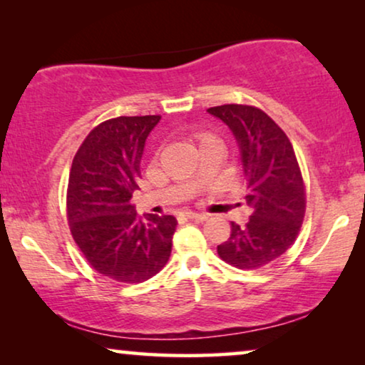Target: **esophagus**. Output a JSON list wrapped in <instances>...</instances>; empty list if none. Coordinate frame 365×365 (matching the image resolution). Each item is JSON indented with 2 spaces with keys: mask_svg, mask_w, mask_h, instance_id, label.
<instances>
[{
  "mask_svg": "<svg viewBox=\"0 0 365 365\" xmlns=\"http://www.w3.org/2000/svg\"><path fill=\"white\" fill-rule=\"evenodd\" d=\"M184 216H186L187 219H197V221H204V219H207V214L194 212V211H186L184 212Z\"/></svg>",
  "mask_w": 365,
  "mask_h": 365,
  "instance_id": "1",
  "label": "esophagus"
}]
</instances>
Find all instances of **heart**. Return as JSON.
I'll list each match as a JSON object with an SVG mask.
<instances>
[{"label":"heart","mask_w":365,"mask_h":365,"mask_svg":"<svg viewBox=\"0 0 365 365\" xmlns=\"http://www.w3.org/2000/svg\"><path fill=\"white\" fill-rule=\"evenodd\" d=\"M211 141H217V139H214L212 136H207V134H202V136H199V144L211 143Z\"/></svg>","instance_id":"obj_1"}]
</instances>
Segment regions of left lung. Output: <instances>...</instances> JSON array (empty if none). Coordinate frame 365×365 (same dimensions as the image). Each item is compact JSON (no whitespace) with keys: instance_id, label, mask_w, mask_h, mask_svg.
<instances>
[{"instance_id":"obj_1","label":"left lung","mask_w":365,"mask_h":365,"mask_svg":"<svg viewBox=\"0 0 365 365\" xmlns=\"http://www.w3.org/2000/svg\"><path fill=\"white\" fill-rule=\"evenodd\" d=\"M231 129L241 154L251 217L232 222L231 236L219 244L222 261L257 269L276 261L296 241L306 211V191L296 154L286 133L261 109L242 104L209 108Z\"/></svg>"}]
</instances>
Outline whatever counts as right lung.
<instances>
[{"instance_id": "add662e5", "label": "right lung", "mask_w": 365, "mask_h": 365, "mask_svg": "<svg viewBox=\"0 0 365 365\" xmlns=\"http://www.w3.org/2000/svg\"><path fill=\"white\" fill-rule=\"evenodd\" d=\"M159 119L119 116L101 123L84 139L69 173L73 239L93 269L118 282L148 281L171 256L176 217L141 219L131 204L146 139Z\"/></svg>"}]
</instances>
